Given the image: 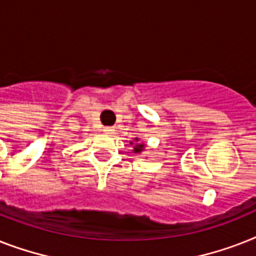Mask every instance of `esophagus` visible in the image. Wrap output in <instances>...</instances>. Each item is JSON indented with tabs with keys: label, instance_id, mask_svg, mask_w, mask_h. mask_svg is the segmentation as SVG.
Returning a JSON list of instances; mask_svg holds the SVG:
<instances>
[{
	"label": "esophagus",
	"instance_id": "34e87169",
	"mask_svg": "<svg viewBox=\"0 0 256 256\" xmlns=\"http://www.w3.org/2000/svg\"><path fill=\"white\" fill-rule=\"evenodd\" d=\"M104 132H106V134H112V132H114V130L112 128H105V130Z\"/></svg>",
	"mask_w": 256,
	"mask_h": 256
}]
</instances>
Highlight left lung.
<instances>
[{
    "instance_id": "obj_1",
    "label": "left lung",
    "mask_w": 256,
    "mask_h": 256,
    "mask_svg": "<svg viewBox=\"0 0 256 256\" xmlns=\"http://www.w3.org/2000/svg\"><path fill=\"white\" fill-rule=\"evenodd\" d=\"M130 144L132 146V152L134 154H140L146 150V143L140 142L139 138H134V140H132Z\"/></svg>"
}]
</instances>
